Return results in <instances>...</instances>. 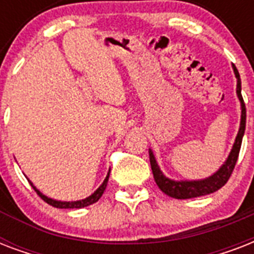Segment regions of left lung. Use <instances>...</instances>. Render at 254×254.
I'll return each instance as SVG.
<instances>
[{
  "label": "left lung",
  "instance_id": "1",
  "mask_svg": "<svg viewBox=\"0 0 254 254\" xmlns=\"http://www.w3.org/2000/svg\"><path fill=\"white\" fill-rule=\"evenodd\" d=\"M233 71H235V75H236L237 79V97H239L241 103L240 129H239V133H237V137L235 139V143H233V147L231 153H229L228 158L216 173L209 178L201 179V181H173V179H169V178L163 175V173L159 169L158 163L155 161L153 151L149 150L151 171H153V175H154L155 183L158 185L161 191L169 195V196L175 197V199H191V197L203 196V195L215 192L228 182L229 177H231V174L235 169V165L237 162V158H239L241 142H243V135H244L245 131V123H247V109H245L244 100H243V96H241L240 75H239V71H237L235 65H233Z\"/></svg>",
  "mask_w": 254,
  "mask_h": 254
}]
</instances>
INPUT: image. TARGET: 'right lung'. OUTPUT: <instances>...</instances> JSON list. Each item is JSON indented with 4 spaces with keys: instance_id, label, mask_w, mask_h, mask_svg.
I'll use <instances>...</instances> for the list:
<instances>
[{
    "instance_id": "right-lung-1",
    "label": "right lung",
    "mask_w": 254,
    "mask_h": 254,
    "mask_svg": "<svg viewBox=\"0 0 254 254\" xmlns=\"http://www.w3.org/2000/svg\"><path fill=\"white\" fill-rule=\"evenodd\" d=\"M111 171V170H109ZM108 179H109V173H108L107 178L104 179L103 185L100 186L99 189L96 190L95 192L92 193L91 196L85 197V199H83V200H76V201H61V200H54V199H51V197H47L46 195H43V193L39 191V190H37V187L30 182V185H31V187H33L34 190H35V192L39 195V196L43 199V200L47 203V204L53 205V207H57V208H83V207H87V205H91L93 204V203H96V201L99 200L100 197H101V195L104 193V191H105V189H107V185H108Z\"/></svg>"
}]
</instances>
